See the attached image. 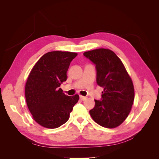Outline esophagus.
<instances>
[{
	"mask_svg": "<svg viewBox=\"0 0 159 159\" xmlns=\"http://www.w3.org/2000/svg\"><path fill=\"white\" fill-rule=\"evenodd\" d=\"M80 98L81 100H82V101L87 99V97H85V96H82V95H80Z\"/></svg>",
	"mask_w": 159,
	"mask_h": 159,
	"instance_id": "obj_1",
	"label": "esophagus"
}]
</instances>
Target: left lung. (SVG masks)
Listing matches in <instances>:
<instances>
[{
	"label": "left lung",
	"mask_w": 159,
	"mask_h": 159,
	"mask_svg": "<svg viewBox=\"0 0 159 159\" xmlns=\"http://www.w3.org/2000/svg\"><path fill=\"white\" fill-rule=\"evenodd\" d=\"M95 64L97 84L103 88L102 100H95L91 117L99 125L115 128L126 119L134 98L131 77L119 57L109 49L99 48L84 53Z\"/></svg>",
	"instance_id": "8db88e82"
}]
</instances>
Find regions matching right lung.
Segmentation results:
<instances>
[{
    "label": "right lung",
    "instance_id": "1",
    "mask_svg": "<svg viewBox=\"0 0 159 159\" xmlns=\"http://www.w3.org/2000/svg\"><path fill=\"white\" fill-rule=\"evenodd\" d=\"M75 52L53 51L42 56L28 75L25 98L33 119L41 126L56 129L67 122L79 100V95L68 96L60 88L67 80L70 62Z\"/></svg>",
    "mask_w": 159,
    "mask_h": 159
}]
</instances>
